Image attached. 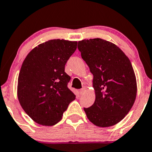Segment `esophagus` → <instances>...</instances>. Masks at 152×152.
<instances>
[{
	"mask_svg": "<svg viewBox=\"0 0 152 152\" xmlns=\"http://www.w3.org/2000/svg\"><path fill=\"white\" fill-rule=\"evenodd\" d=\"M86 88H81V90H80V94L83 95L84 93L86 92Z\"/></svg>",
	"mask_w": 152,
	"mask_h": 152,
	"instance_id": "1",
	"label": "esophagus"
}]
</instances>
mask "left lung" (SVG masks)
<instances>
[{
  "label": "left lung",
  "instance_id": "1",
  "mask_svg": "<svg viewBox=\"0 0 152 152\" xmlns=\"http://www.w3.org/2000/svg\"><path fill=\"white\" fill-rule=\"evenodd\" d=\"M78 49L94 75L96 100L83 108L88 119L100 127L116 125L136 99V76L129 58L115 44L100 38L79 41Z\"/></svg>",
  "mask_w": 152,
  "mask_h": 152
}]
</instances>
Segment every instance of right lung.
<instances>
[{"mask_svg": "<svg viewBox=\"0 0 152 152\" xmlns=\"http://www.w3.org/2000/svg\"><path fill=\"white\" fill-rule=\"evenodd\" d=\"M77 48V42L51 39L34 47L22 64L18 98L34 122L52 126L61 120L76 96L67 87L71 77L65 64Z\"/></svg>", "mask_w": 152, "mask_h": 152, "instance_id": "right-lung-1", "label": "right lung"}]
</instances>
